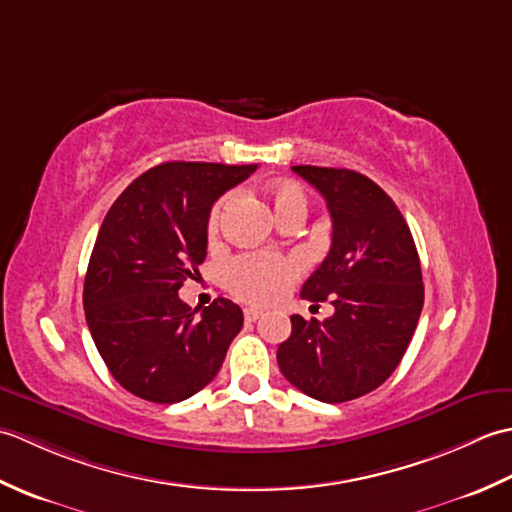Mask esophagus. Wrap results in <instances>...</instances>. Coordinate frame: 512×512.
Wrapping results in <instances>:
<instances>
[{"mask_svg":"<svg viewBox=\"0 0 512 512\" xmlns=\"http://www.w3.org/2000/svg\"><path fill=\"white\" fill-rule=\"evenodd\" d=\"M262 310H259V308H246L244 310V317H246V321H257L259 317H262Z\"/></svg>","mask_w":512,"mask_h":512,"instance_id":"34e87169","label":"esophagus"}]
</instances>
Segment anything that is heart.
Wrapping results in <instances>:
<instances>
[{"instance_id": "obj_1", "label": "heart", "mask_w": 512, "mask_h": 512, "mask_svg": "<svg viewBox=\"0 0 512 512\" xmlns=\"http://www.w3.org/2000/svg\"><path fill=\"white\" fill-rule=\"evenodd\" d=\"M233 195L228 193L213 206L209 215V233L215 235L220 228L222 215ZM273 202L277 215L295 206L306 209L308 200L297 184H279L273 189ZM301 275L299 257H281L270 253H244L226 264L224 268V286L233 292L235 297L248 303H273L281 299L295 284Z\"/></svg>"}]
</instances>
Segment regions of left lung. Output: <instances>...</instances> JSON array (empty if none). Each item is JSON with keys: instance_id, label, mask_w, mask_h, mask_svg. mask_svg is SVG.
Instances as JSON below:
<instances>
[{"instance_id": "left-lung-1", "label": "left lung", "mask_w": 512, "mask_h": 512, "mask_svg": "<svg viewBox=\"0 0 512 512\" xmlns=\"http://www.w3.org/2000/svg\"><path fill=\"white\" fill-rule=\"evenodd\" d=\"M332 217V246L301 288L308 301L330 299L319 323L292 314L277 363L288 383L321 402H347L383 385L405 356L422 312L416 244L394 200L363 173L299 165Z\"/></svg>"}]
</instances>
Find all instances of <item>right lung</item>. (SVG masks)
<instances>
[{
  "mask_svg": "<svg viewBox=\"0 0 512 512\" xmlns=\"http://www.w3.org/2000/svg\"><path fill=\"white\" fill-rule=\"evenodd\" d=\"M257 165L162 162L118 195L92 250L85 321L112 376L134 396L171 405L215 378L242 330L237 303L191 310L178 297L206 257L213 202Z\"/></svg>",
  "mask_w": 512,
  "mask_h": 512,
  "instance_id": "1",
  "label": "right lung"
}]
</instances>
